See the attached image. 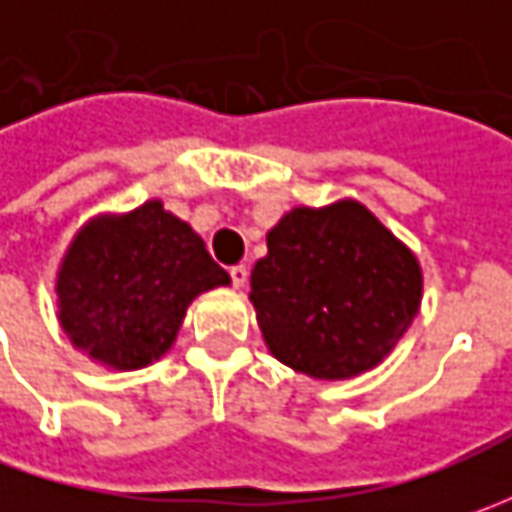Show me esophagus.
Instances as JSON below:
<instances>
[{"label":"esophagus","mask_w":512,"mask_h":512,"mask_svg":"<svg viewBox=\"0 0 512 512\" xmlns=\"http://www.w3.org/2000/svg\"><path fill=\"white\" fill-rule=\"evenodd\" d=\"M230 282H233V287L239 290V287L247 285V267L245 265H233L230 267Z\"/></svg>","instance_id":"obj_1"}]
</instances>
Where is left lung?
Segmentation results:
<instances>
[{
	"mask_svg": "<svg viewBox=\"0 0 512 512\" xmlns=\"http://www.w3.org/2000/svg\"><path fill=\"white\" fill-rule=\"evenodd\" d=\"M250 302L279 362L310 379H350L407 333L422 305V267L356 199L293 207L267 233Z\"/></svg>",
	"mask_w": 512,
	"mask_h": 512,
	"instance_id": "1",
	"label": "left lung"
}]
</instances>
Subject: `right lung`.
<instances>
[{
    "instance_id": "right-lung-1",
    "label": "right lung",
    "mask_w": 512,
    "mask_h": 512,
    "mask_svg": "<svg viewBox=\"0 0 512 512\" xmlns=\"http://www.w3.org/2000/svg\"><path fill=\"white\" fill-rule=\"evenodd\" d=\"M230 285L193 227L159 199L122 216H96L59 265V325L76 350L113 370L165 356L187 305Z\"/></svg>"
}]
</instances>
